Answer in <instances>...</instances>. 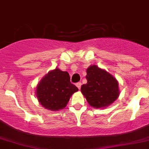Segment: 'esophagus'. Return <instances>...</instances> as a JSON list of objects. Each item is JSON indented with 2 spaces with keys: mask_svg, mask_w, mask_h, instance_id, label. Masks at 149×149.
I'll list each match as a JSON object with an SVG mask.
<instances>
[{
  "mask_svg": "<svg viewBox=\"0 0 149 149\" xmlns=\"http://www.w3.org/2000/svg\"><path fill=\"white\" fill-rule=\"evenodd\" d=\"M76 86H77V87H78V88H79V89H80V88H81V86H82V83H81V82H77V84H76Z\"/></svg>",
  "mask_w": 149,
  "mask_h": 149,
  "instance_id": "obj_1",
  "label": "esophagus"
}]
</instances>
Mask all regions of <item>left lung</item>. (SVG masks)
<instances>
[{
  "label": "left lung",
  "instance_id": "1",
  "mask_svg": "<svg viewBox=\"0 0 149 149\" xmlns=\"http://www.w3.org/2000/svg\"><path fill=\"white\" fill-rule=\"evenodd\" d=\"M86 72L87 83L81 86V92L88 103L95 108H102L113 103L119 95L116 79L97 66H90Z\"/></svg>",
  "mask_w": 149,
  "mask_h": 149
}]
</instances>
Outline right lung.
I'll return each instance as SVG.
<instances>
[{
  "label": "right lung",
  "instance_id": "right-lung-1",
  "mask_svg": "<svg viewBox=\"0 0 149 149\" xmlns=\"http://www.w3.org/2000/svg\"><path fill=\"white\" fill-rule=\"evenodd\" d=\"M77 91L78 88L70 82L68 72L56 68L38 83L36 95L38 102L45 108L58 111L66 107L70 97Z\"/></svg>",
  "mask_w": 149,
  "mask_h": 149
}]
</instances>
